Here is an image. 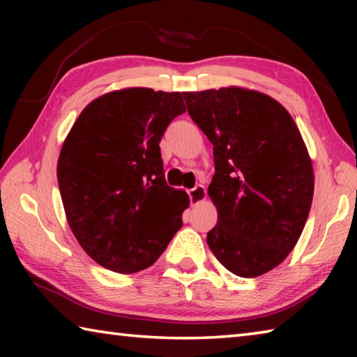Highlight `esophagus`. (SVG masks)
<instances>
[{
  "label": "esophagus",
  "instance_id": "esophagus-1",
  "mask_svg": "<svg viewBox=\"0 0 357 357\" xmlns=\"http://www.w3.org/2000/svg\"><path fill=\"white\" fill-rule=\"evenodd\" d=\"M189 197H190L192 204L202 203V202L206 200V197H208V195H206V189H204V185L198 184V185L193 187V189L189 190Z\"/></svg>",
  "mask_w": 357,
  "mask_h": 357
}]
</instances>
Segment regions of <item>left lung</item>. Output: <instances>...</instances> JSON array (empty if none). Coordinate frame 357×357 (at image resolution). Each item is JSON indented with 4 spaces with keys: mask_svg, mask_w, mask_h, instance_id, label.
<instances>
[{
    "mask_svg": "<svg viewBox=\"0 0 357 357\" xmlns=\"http://www.w3.org/2000/svg\"><path fill=\"white\" fill-rule=\"evenodd\" d=\"M214 146L208 195L217 223L206 236L223 268L258 277L294 249L310 213L313 165L294 119L271 96L243 86L183 93Z\"/></svg>",
    "mask_w": 357,
    "mask_h": 357,
    "instance_id": "1",
    "label": "left lung"
}]
</instances>
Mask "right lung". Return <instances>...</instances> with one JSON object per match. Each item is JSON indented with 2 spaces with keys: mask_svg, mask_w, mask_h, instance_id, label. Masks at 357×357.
<instances>
[{
  "mask_svg": "<svg viewBox=\"0 0 357 357\" xmlns=\"http://www.w3.org/2000/svg\"><path fill=\"white\" fill-rule=\"evenodd\" d=\"M184 112L178 91L116 89L89 102L66 137L56 167L66 219L102 268H149L183 227L190 200L167 185L159 143Z\"/></svg>",
  "mask_w": 357,
  "mask_h": 357,
  "instance_id": "1",
  "label": "right lung"
}]
</instances>
